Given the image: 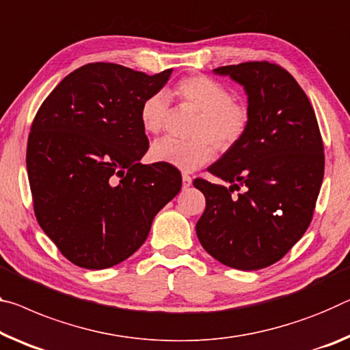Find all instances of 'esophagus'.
<instances>
[{"label": "esophagus", "mask_w": 350, "mask_h": 350, "mask_svg": "<svg viewBox=\"0 0 350 350\" xmlns=\"http://www.w3.org/2000/svg\"><path fill=\"white\" fill-rule=\"evenodd\" d=\"M190 185H191V177L188 174H182V187L188 188Z\"/></svg>", "instance_id": "esophagus-1"}]
</instances>
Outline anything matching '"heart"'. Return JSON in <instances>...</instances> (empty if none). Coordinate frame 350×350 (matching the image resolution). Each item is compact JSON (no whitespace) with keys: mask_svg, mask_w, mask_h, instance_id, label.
I'll return each mask as SVG.
<instances>
[{"mask_svg":"<svg viewBox=\"0 0 350 350\" xmlns=\"http://www.w3.org/2000/svg\"><path fill=\"white\" fill-rule=\"evenodd\" d=\"M177 101L195 109L199 116L193 124L191 142L171 138L155 142L151 159L185 173L207 165L213 159V148L219 152L230 151L246 134L251 110L246 103L234 99L229 88L207 76H188L171 88ZM170 104L165 93H152L142 103L138 116L146 134L157 135L165 129Z\"/></svg>","mask_w":350,"mask_h":350,"instance_id":"heart-1","label":"heart"}]
</instances>
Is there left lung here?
<instances>
[{"label":"left lung","mask_w":350,"mask_h":350,"mask_svg":"<svg viewBox=\"0 0 350 350\" xmlns=\"http://www.w3.org/2000/svg\"><path fill=\"white\" fill-rule=\"evenodd\" d=\"M213 73L243 85L251 121L207 168L229 187L193 182L205 196L196 234L223 265L262 269L279 262L312 223L324 177L323 138L307 95L282 66L245 62Z\"/></svg>","instance_id":"left-lung-1"}]
</instances>
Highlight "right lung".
I'll use <instances>...</instances> for the list:
<instances>
[{"label": "right lung", "instance_id": "add662e5", "mask_svg": "<svg viewBox=\"0 0 350 350\" xmlns=\"http://www.w3.org/2000/svg\"><path fill=\"white\" fill-rule=\"evenodd\" d=\"M171 73L87 64L60 81L32 121L26 168L36 218L76 266L104 269L131 257L180 191L173 166L140 163L149 142L138 110Z\"/></svg>", "mask_w": 350, "mask_h": 350}]
</instances>
